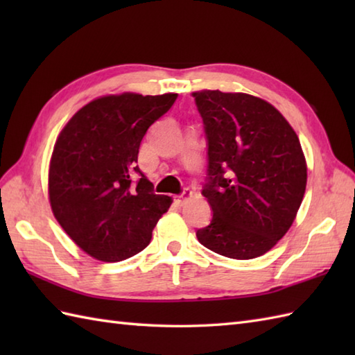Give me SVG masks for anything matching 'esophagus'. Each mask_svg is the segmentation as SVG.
<instances>
[{
  "mask_svg": "<svg viewBox=\"0 0 355 355\" xmlns=\"http://www.w3.org/2000/svg\"><path fill=\"white\" fill-rule=\"evenodd\" d=\"M191 197H192V192L184 189L182 193L177 195V197H173V205H175L177 207H182L186 202V200H189Z\"/></svg>",
  "mask_w": 355,
  "mask_h": 355,
  "instance_id": "obj_1",
  "label": "esophagus"
}]
</instances>
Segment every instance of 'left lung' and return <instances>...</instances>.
Returning a JSON list of instances; mask_svg holds the SVG:
<instances>
[{
  "label": "left lung",
  "instance_id": "8db88e82",
  "mask_svg": "<svg viewBox=\"0 0 355 355\" xmlns=\"http://www.w3.org/2000/svg\"><path fill=\"white\" fill-rule=\"evenodd\" d=\"M192 96L207 141L201 193L214 212L197 238L232 259L258 258L288 232L302 202V146L281 112L259 97L220 89Z\"/></svg>",
  "mask_w": 355,
  "mask_h": 355
}]
</instances>
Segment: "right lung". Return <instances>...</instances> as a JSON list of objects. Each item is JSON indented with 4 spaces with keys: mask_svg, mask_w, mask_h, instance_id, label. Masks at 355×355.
Here are the masks:
<instances>
[{
    "mask_svg": "<svg viewBox=\"0 0 355 355\" xmlns=\"http://www.w3.org/2000/svg\"><path fill=\"white\" fill-rule=\"evenodd\" d=\"M177 97L105 96L80 108L59 134L49 172L51 210L93 258L119 262L137 254L169 209L171 198L154 192L137 158L148 128Z\"/></svg>",
    "mask_w": 355,
    "mask_h": 355,
    "instance_id": "add662e5",
    "label": "right lung"
}]
</instances>
